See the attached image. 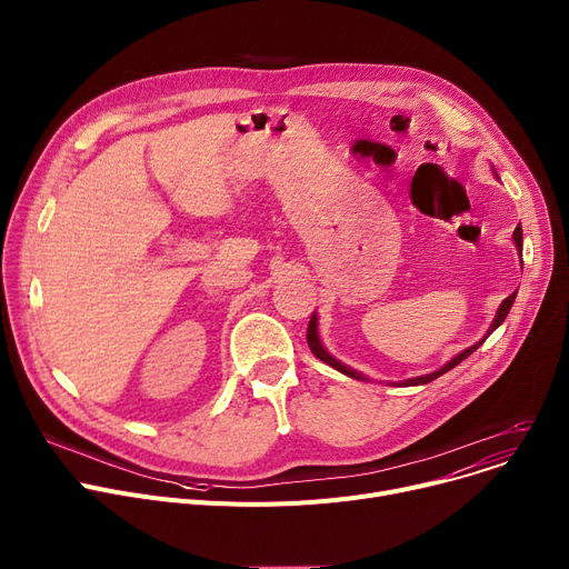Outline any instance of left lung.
Listing matches in <instances>:
<instances>
[{"mask_svg":"<svg viewBox=\"0 0 569 569\" xmlns=\"http://www.w3.org/2000/svg\"><path fill=\"white\" fill-rule=\"evenodd\" d=\"M512 240H515V247H517V251H519V256H521V226H517L515 229V233H512ZM515 297H517V292H512L510 297H506L503 301H501V307H499V311H497V316H495V320H491V325H489V329H487V333L478 340L476 346H471V348H467V350H462L460 355H456L452 357L450 361H446L439 370H435V372H428V375H419V377H409V380H402V382H398V387H421V385H428V382H432V380H437V377H441L443 372H448V370H452L456 368L458 363H462L469 355H473L485 340H487V336L495 331V329H499L501 325H503V320H506V316L510 313V309H512V305H515ZM307 340H309V348H311V352L320 359V361H325L327 366H331V368H336L338 372H343V375H348V377H352V380H368L366 375H361L359 370H355V368H350V366H346V363H340L338 359H333L329 352H327V348L322 346V340H320V333H318V316H316V311H313V316H311V322H309V331H307Z\"/></svg>","mask_w":569,"mask_h":569,"instance_id":"1","label":"left lung"}]
</instances>
